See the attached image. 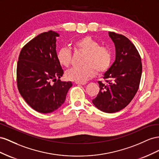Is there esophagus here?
I'll return each instance as SVG.
<instances>
[{"label":"esophagus","mask_w":159,"mask_h":159,"mask_svg":"<svg viewBox=\"0 0 159 159\" xmlns=\"http://www.w3.org/2000/svg\"><path fill=\"white\" fill-rule=\"evenodd\" d=\"M75 83L76 84H79V85H84L86 84V83H80V82H75Z\"/></svg>","instance_id":"esophagus-1"}]
</instances>
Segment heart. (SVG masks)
Returning a JSON list of instances; mask_svg holds the SVG:
<instances>
[{
	"mask_svg": "<svg viewBox=\"0 0 159 159\" xmlns=\"http://www.w3.org/2000/svg\"><path fill=\"white\" fill-rule=\"evenodd\" d=\"M74 47L87 54L83 66L72 67L68 70L66 78L72 81L85 83L97 72L103 74L109 69L112 63V54L109 49L101 47L97 40L90 37H85L76 40ZM57 58L59 64L69 67L72 61V52L67 47H62L57 52Z\"/></svg>",
	"mask_w": 159,
	"mask_h": 159,
	"instance_id": "obj_1",
	"label": "heart"
}]
</instances>
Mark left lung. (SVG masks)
Instances as JSON below:
<instances>
[{"label": "left lung", "mask_w": 159, "mask_h": 159, "mask_svg": "<svg viewBox=\"0 0 159 159\" xmlns=\"http://www.w3.org/2000/svg\"><path fill=\"white\" fill-rule=\"evenodd\" d=\"M108 35L115 43L116 58L104 75L107 83L98 82L100 90L93 103L101 111L112 113L123 109L135 96L143 66L137 48L128 38L114 32Z\"/></svg>", "instance_id": "obj_1"}]
</instances>
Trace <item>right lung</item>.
Segmentation results:
<instances>
[{"label":"right lung","instance_id":"obj_1","mask_svg":"<svg viewBox=\"0 0 159 159\" xmlns=\"http://www.w3.org/2000/svg\"><path fill=\"white\" fill-rule=\"evenodd\" d=\"M57 37L59 34L52 30L39 34L22 48L17 62L19 91L26 103L40 113L58 109L72 85L70 81L59 80L64 72L57 58Z\"/></svg>","mask_w":159,"mask_h":159}]
</instances>
